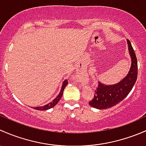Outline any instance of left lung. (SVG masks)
I'll use <instances>...</instances> for the list:
<instances>
[{
    "instance_id": "obj_1",
    "label": "left lung",
    "mask_w": 146,
    "mask_h": 146,
    "mask_svg": "<svg viewBox=\"0 0 146 146\" xmlns=\"http://www.w3.org/2000/svg\"><path fill=\"white\" fill-rule=\"evenodd\" d=\"M129 53L131 59L130 70L127 76L118 83L106 85L98 82L94 98L88 103L93 108L99 110L113 107L124 100L129 94L136 82L138 76V64L136 54L131 42L127 39Z\"/></svg>"
}]
</instances>
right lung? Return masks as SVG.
I'll use <instances>...</instances> for the list:
<instances>
[{"mask_svg": "<svg viewBox=\"0 0 146 146\" xmlns=\"http://www.w3.org/2000/svg\"><path fill=\"white\" fill-rule=\"evenodd\" d=\"M67 84H68V82H67V79H65V80H64L62 83V88H61L60 92L59 93V94L57 96V97L55 98L53 100H52L50 103H48L47 105H45V106H43L33 107L32 108H34V109H35V110H47L53 108L54 106H56L57 103H58V102H59V100H60L61 97L62 96L63 91H64V88H65L66 86L67 85Z\"/></svg>", "mask_w": 146, "mask_h": 146, "instance_id": "right-lung-1", "label": "right lung"}]
</instances>
